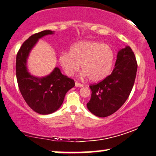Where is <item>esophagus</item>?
Instances as JSON below:
<instances>
[{"mask_svg":"<svg viewBox=\"0 0 156 156\" xmlns=\"http://www.w3.org/2000/svg\"><path fill=\"white\" fill-rule=\"evenodd\" d=\"M75 85H76V87H83V84L79 83L78 82H77V81H76V82H75Z\"/></svg>","mask_w":156,"mask_h":156,"instance_id":"34e87169","label":"esophagus"}]
</instances>
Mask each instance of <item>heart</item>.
Listing matches in <instances>:
<instances>
[{
	"instance_id": "b5f03b06",
	"label": "heart",
	"mask_w": 156,
	"mask_h": 156,
	"mask_svg": "<svg viewBox=\"0 0 156 156\" xmlns=\"http://www.w3.org/2000/svg\"><path fill=\"white\" fill-rule=\"evenodd\" d=\"M115 58V52L110 46L96 41H85L73 45L69 53H62L59 62L69 76L77 72L80 65L83 77L98 82L109 75Z\"/></svg>"
}]
</instances>
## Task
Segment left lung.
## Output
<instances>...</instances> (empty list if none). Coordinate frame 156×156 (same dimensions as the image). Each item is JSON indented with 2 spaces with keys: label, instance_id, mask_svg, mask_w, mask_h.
Wrapping results in <instances>:
<instances>
[{
  "label": "left lung",
  "instance_id": "8db88e82",
  "mask_svg": "<svg viewBox=\"0 0 156 156\" xmlns=\"http://www.w3.org/2000/svg\"><path fill=\"white\" fill-rule=\"evenodd\" d=\"M115 66L110 76L90 85L91 96L87 106L97 117H105L117 112L131 92L137 63L130 47L126 46L118 52Z\"/></svg>",
  "mask_w": 156,
  "mask_h": 156
}]
</instances>
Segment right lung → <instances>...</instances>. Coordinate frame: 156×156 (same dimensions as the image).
<instances>
[{
    "instance_id": "1",
    "label": "right lung",
    "mask_w": 156,
    "mask_h": 156,
    "mask_svg": "<svg viewBox=\"0 0 156 156\" xmlns=\"http://www.w3.org/2000/svg\"><path fill=\"white\" fill-rule=\"evenodd\" d=\"M53 33L44 30L31 35L22 44L16 55V75L19 90L29 107L41 115H48L58 110L66 92L75 86L73 79L64 76L58 67L42 78L30 75L27 69V58L38 39Z\"/></svg>"
}]
</instances>
